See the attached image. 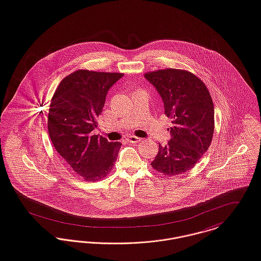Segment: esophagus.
Listing matches in <instances>:
<instances>
[{
  "mask_svg": "<svg viewBox=\"0 0 261 261\" xmlns=\"http://www.w3.org/2000/svg\"><path fill=\"white\" fill-rule=\"evenodd\" d=\"M127 141L129 142H135V143H137V142H141L142 140H141L140 138L136 137V136H128V137H127Z\"/></svg>",
  "mask_w": 261,
  "mask_h": 261,
  "instance_id": "esophagus-1",
  "label": "esophagus"
}]
</instances>
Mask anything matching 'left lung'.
Returning <instances> with one entry per match:
<instances>
[{
	"label": "left lung",
	"instance_id": "8db88e82",
	"mask_svg": "<svg viewBox=\"0 0 261 261\" xmlns=\"http://www.w3.org/2000/svg\"><path fill=\"white\" fill-rule=\"evenodd\" d=\"M171 119L170 140L151 162L165 175H177L195 166L208 149L214 132V102L205 85L190 71L166 69L146 72Z\"/></svg>",
	"mask_w": 261,
	"mask_h": 261
}]
</instances>
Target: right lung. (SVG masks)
Instances as JSON below:
<instances>
[{
    "label": "right lung",
    "instance_id": "add662e5",
    "mask_svg": "<svg viewBox=\"0 0 261 261\" xmlns=\"http://www.w3.org/2000/svg\"><path fill=\"white\" fill-rule=\"evenodd\" d=\"M123 73L79 70L66 76L50 100L49 139L69 169L86 181L106 177L118 159L121 143L94 135L107 94Z\"/></svg>",
    "mask_w": 261,
    "mask_h": 261
}]
</instances>
